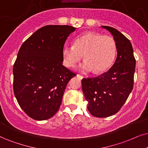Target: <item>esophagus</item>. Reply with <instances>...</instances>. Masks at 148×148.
I'll list each match as a JSON object with an SVG mask.
<instances>
[{"label":"esophagus","instance_id":"esophagus-1","mask_svg":"<svg viewBox=\"0 0 148 148\" xmlns=\"http://www.w3.org/2000/svg\"><path fill=\"white\" fill-rule=\"evenodd\" d=\"M77 77L79 78V79H80V80H82L83 79V78H84L83 76H81V75H80V74H77Z\"/></svg>","mask_w":148,"mask_h":148}]
</instances>
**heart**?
Returning <instances> with one entry per match:
<instances>
[{"label": "heart", "instance_id": "obj_1", "mask_svg": "<svg viewBox=\"0 0 148 148\" xmlns=\"http://www.w3.org/2000/svg\"><path fill=\"white\" fill-rule=\"evenodd\" d=\"M117 45L113 37L88 32L76 37L74 45L65 44L62 48L63 61L68 68H74L83 55L86 60L80 65L83 72L102 73L115 60Z\"/></svg>", "mask_w": 148, "mask_h": 148}]
</instances>
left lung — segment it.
I'll use <instances>...</instances> for the list:
<instances>
[{
	"label": "left lung",
	"instance_id": "1",
	"mask_svg": "<svg viewBox=\"0 0 148 148\" xmlns=\"http://www.w3.org/2000/svg\"><path fill=\"white\" fill-rule=\"evenodd\" d=\"M113 36L117 45L116 60L107 72L82 80V89L89 102L87 108L96 117L117 113L133 89L136 60L130 40L113 27L102 26Z\"/></svg>",
	"mask_w": 148,
	"mask_h": 148
}]
</instances>
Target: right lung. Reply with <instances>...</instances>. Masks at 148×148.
I'll list each match as a JSON object with an SVG mask.
<instances>
[{"label": "right lung", "instance_id": "right-lung-1", "mask_svg": "<svg viewBox=\"0 0 148 148\" xmlns=\"http://www.w3.org/2000/svg\"><path fill=\"white\" fill-rule=\"evenodd\" d=\"M76 28L47 25L20 47L15 61L14 92L24 113L35 120L53 117L60 107L67 84L76 74L63 65L62 48Z\"/></svg>", "mask_w": 148, "mask_h": 148}]
</instances>
